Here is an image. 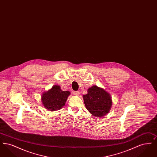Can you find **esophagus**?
<instances>
[{"label":"esophagus","mask_w":157,"mask_h":157,"mask_svg":"<svg viewBox=\"0 0 157 157\" xmlns=\"http://www.w3.org/2000/svg\"><path fill=\"white\" fill-rule=\"evenodd\" d=\"M74 94L75 95L78 96V95H79V94H80V92H79V91H74Z\"/></svg>","instance_id":"obj_1"}]
</instances>
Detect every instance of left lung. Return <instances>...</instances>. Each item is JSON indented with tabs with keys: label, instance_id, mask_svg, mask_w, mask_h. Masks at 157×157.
Returning <instances> with one entry per match:
<instances>
[{
	"label": "left lung",
	"instance_id": "8db88e82",
	"mask_svg": "<svg viewBox=\"0 0 157 157\" xmlns=\"http://www.w3.org/2000/svg\"><path fill=\"white\" fill-rule=\"evenodd\" d=\"M87 110L95 117H102L110 111L112 106L111 95L102 88L93 86L83 96Z\"/></svg>",
	"mask_w": 157,
	"mask_h": 157
}]
</instances>
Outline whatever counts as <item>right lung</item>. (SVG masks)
<instances>
[{"instance_id":"add662e5","label":"right lung","mask_w":157,"mask_h":157,"mask_svg":"<svg viewBox=\"0 0 157 157\" xmlns=\"http://www.w3.org/2000/svg\"><path fill=\"white\" fill-rule=\"evenodd\" d=\"M71 94L69 91H63L58 85L53 86L51 90L44 92L42 96L44 106L51 111L59 110L63 106Z\"/></svg>"}]
</instances>
